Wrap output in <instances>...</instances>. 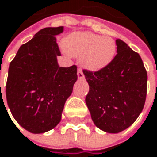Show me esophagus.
Instances as JSON below:
<instances>
[{
  "instance_id": "obj_1",
  "label": "esophagus",
  "mask_w": 157,
  "mask_h": 157,
  "mask_svg": "<svg viewBox=\"0 0 157 157\" xmlns=\"http://www.w3.org/2000/svg\"><path fill=\"white\" fill-rule=\"evenodd\" d=\"M78 78H84V74H83V71L81 70V68L78 69Z\"/></svg>"
}]
</instances>
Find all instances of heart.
<instances>
[{"label":"heart","instance_id":"heart-1","mask_svg":"<svg viewBox=\"0 0 157 157\" xmlns=\"http://www.w3.org/2000/svg\"><path fill=\"white\" fill-rule=\"evenodd\" d=\"M64 48L69 55L81 58L82 65L93 71L106 67L116 55L115 41L90 32H78L64 41Z\"/></svg>","mask_w":157,"mask_h":157}]
</instances>
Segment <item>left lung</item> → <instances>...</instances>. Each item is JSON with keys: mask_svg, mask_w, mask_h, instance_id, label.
Returning <instances> with one entry per match:
<instances>
[{"mask_svg": "<svg viewBox=\"0 0 157 157\" xmlns=\"http://www.w3.org/2000/svg\"><path fill=\"white\" fill-rule=\"evenodd\" d=\"M113 60L98 71L83 70L90 85L86 104L94 124L117 133L131 126L144 109L147 72L138 53L116 39Z\"/></svg>", "mask_w": 157, "mask_h": 157, "instance_id": "1", "label": "left lung"}]
</instances>
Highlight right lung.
Wrapping results in <instances>:
<instances>
[{
	"mask_svg": "<svg viewBox=\"0 0 157 157\" xmlns=\"http://www.w3.org/2000/svg\"><path fill=\"white\" fill-rule=\"evenodd\" d=\"M63 26L46 27L20 46L9 66L6 100L15 121L33 133L55 128L78 79L77 66H58L56 36Z\"/></svg>",
	"mask_w": 157,
	"mask_h": 157,
	"instance_id": "add662e5",
	"label": "right lung"
}]
</instances>
